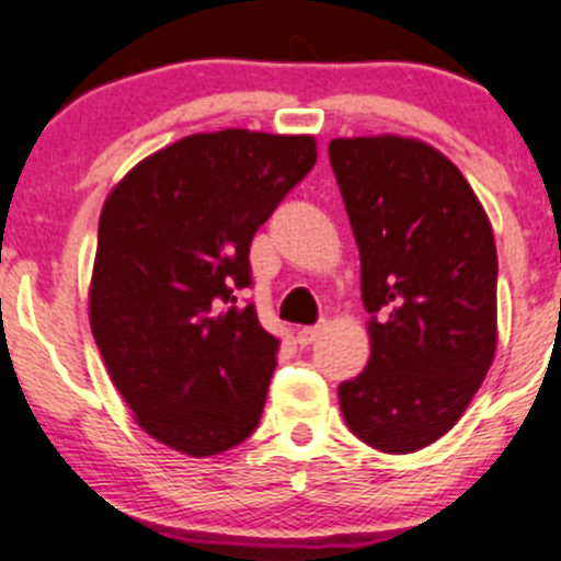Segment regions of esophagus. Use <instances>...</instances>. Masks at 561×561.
Listing matches in <instances>:
<instances>
[{"label":"esophagus","mask_w":561,"mask_h":561,"mask_svg":"<svg viewBox=\"0 0 561 561\" xmlns=\"http://www.w3.org/2000/svg\"><path fill=\"white\" fill-rule=\"evenodd\" d=\"M322 336V328L320 325H314V328H298V333H296V342L301 344V347H309V344H314L317 339Z\"/></svg>","instance_id":"1"}]
</instances>
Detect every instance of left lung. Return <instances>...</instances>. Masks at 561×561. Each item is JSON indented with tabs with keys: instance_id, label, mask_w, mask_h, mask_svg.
Listing matches in <instances>:
<instances>
[{
	"instance_id": "left-lung-1",
	"label": "left lung",
	"mask_w": 561,
	"mask_h": 561,
	"mask_svg": "<svg viewBox=\"0 0 561 561\" xmlns=\"http://www.w3.org/2000/svg\"><path fill=\"white\" fill-rule=\"evenodd\" d=\"M360 252L369 366L339 386L350 432L415 454L456 426L496 353V244L461 171L407 135L333 138Z\"/></svg>"
}]
</instances>
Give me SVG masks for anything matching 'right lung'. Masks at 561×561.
I'll use <instances>...</instances> for the list:
<instances>
[{"mask_svg":"<svg viewBox=\"0 0 561 561\" xmlns=\"http://www.w3.org/2000/svg\"><path fill=\"white\" fill-rule=\"evenodd\" d=\"M317 162L312 135L195 133L140 160L100 211L89 322L149 437L206 458L257 428L279 342L254 304L249 247Z\"/></svg>","mask_w":561,"mask_h":561,"instance_id":"obj_1","label":"right lung"}]
</instances>
